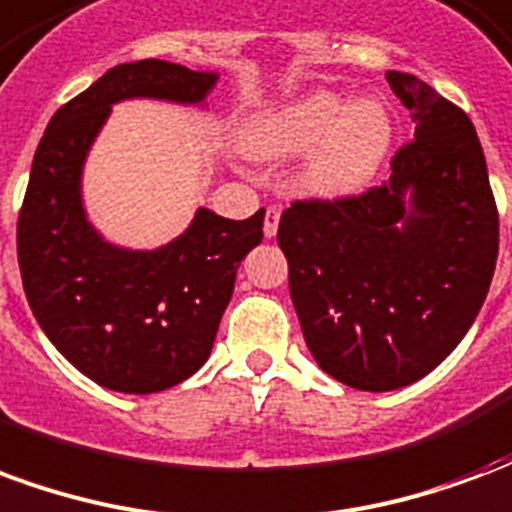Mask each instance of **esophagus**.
I'll list each match as a JSON object with an SVG mask.
<instances>
[{"instance_id": "1", "label": "esophagus", "mask_w": 512, "mask_h": 512, "mask_svg": "<svg viewBox=\"0 0 512 512\" xmlns=\"http://www.w3.org/2000/svg\"><path fill=\"white\" fill-rule=\"evenodd\" d=\"M279 230V208H268L266 222H263V235L266 238H274Z\"/></svg>"}]
</instances>
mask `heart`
<instances>
[{
    "label": "heart",
    "instance_id": "heart-1",
    "mask_svg": "<svg viewBox=\"0 0 512 512\" xmlns=\"http://www.w3.org/2000/svg\"><path fill=\"white\" fill-rule=\"evenodd\" d=\"M395 123L381 98H354L315 87L285 104L257 109L238 131V145L255 161H301V189L340 200L365 189L389 156Z\"/></svg>",
    "mask_w": 512,
    "mask_h": 512
}]
</instances>
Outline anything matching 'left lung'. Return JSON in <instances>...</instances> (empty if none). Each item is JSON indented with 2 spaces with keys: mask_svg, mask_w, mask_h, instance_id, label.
<instances>
[{
  "mask_svg": "<svg viewBox=\"0 0 512 512\" xmlns=\"http://www.w3.org/2000/svg\"><path fill=\"white\" fill-rule=\"evenodd\" d=\"M386 82L414 123L389 180L362 197L293 202L277 233L312 359L362 392L414 384L455 351L499 252L472 120L411 73Z\"/></svg>",
  "mask_w": 512,
  "mask_h": 512,
  "instance_id": "1",
  "label": "left lung"
}]
</instances>
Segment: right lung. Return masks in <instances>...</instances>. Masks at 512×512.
Instances as JSON below:
<instances>
[{"label": "right lung", "instance_id": "right-lung-1", "mask_svg": "<svg viewBox=\"0 0 512 512\" xmlns=\"http://www.w3.org/2000/svg\"><path fill=\"white\" fill-rule=\"evenodd\" d=\"M216 82V71L164 60L117 65L54 112L35 150L18 216L24 293L54 348L112 392H161L208 362L235 271L260 244L266 211L233 222L197 208L178 238L131 249L90 222L84 164L115 104L205 109Z\"/></svg>", "mask_w": 512, "mask_h": 512}]
</instances>
